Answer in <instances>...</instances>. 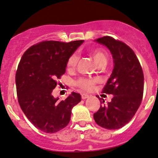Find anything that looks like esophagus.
Masks as SVG:
<instances>
[{
    "mask_svg": "<svg viewBox=\"0 0 158 158\" xmlns=\"http://www.w3.org/2000/svg\"><path fill=\"white\" fill-rule=\"evenodd\" d=\"M81 98H82V99H86L89 98V95H87V94H82L81 95Z\"/></svg>",
    "mask_w": 158,
    "mask_h": 158,
    "instance_id": "1",
    "label": "esophagus"
}]
</instances>
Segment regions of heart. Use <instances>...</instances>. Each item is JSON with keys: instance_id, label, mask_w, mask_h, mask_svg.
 Returning <instances> with one entry per match:
<instances>
[{"instance_id": "b5f03b06", "label": "heart", "mask_w": 158, "mask_h": 158, "mask_svg": "<svg viewBox=\"0 0 158 158\" xmlns=\"http://www.w3.org/2000/svg\"><path fill=\"white\" fill-rule=\"evenodd\" d=\"M91 55L93 56L94 62L97 65L102 64L106 65V63H107V55L104 51L98 50V49L93 50L91 51ZM78 59V56L76 54L71 55L70 57L69 58L68 61H67V68H68V69H74L77 64ZM94 83H95V81H92V80L86 78H81L77 81L76 84L80 88L83 89L89 90L93 88Z\"/></svg>"}]
</instances>
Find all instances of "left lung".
Here are the masks:
<instances>
[{"label":"left lung","instance_id":"8db88e82","mask_svg":"<svg viewBox=\"0 0 158 158\" xmlns=\"http://www.w3.org/2000/svg\"><path fill=\"white\" fill-rule=\"evenodd\" d=\"M95 42L106 46L112 54L113 69L103 93L113 97L110 102L101 105L93 117L99 126L116 130L128 123L140 105L144 75L136 54L126 44L107 36Z\"/></svg>","mask_w":158,"mask_h":158}]
</instances>
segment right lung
Masks as SVG:
<instances>
[{"instance_id": "add662e5", "label": "right lung", "mask_w": 158, "mask_h": 158, "mask_svg": "<svg viewBox=\"0 0 158 158\" xmlns=\"http://www.w3.org/2000/svg\"><path fill=\"white\" fill-rule=\"evenodd\" d=\"M84 42L45 41L31 46L21 59L15 74L19 103L29 121L43 132L52 134L67 126L72 108L81 101L79 93L72 92L60 101L52 92L69 58Z\"/></svg>"}]
</instances>
